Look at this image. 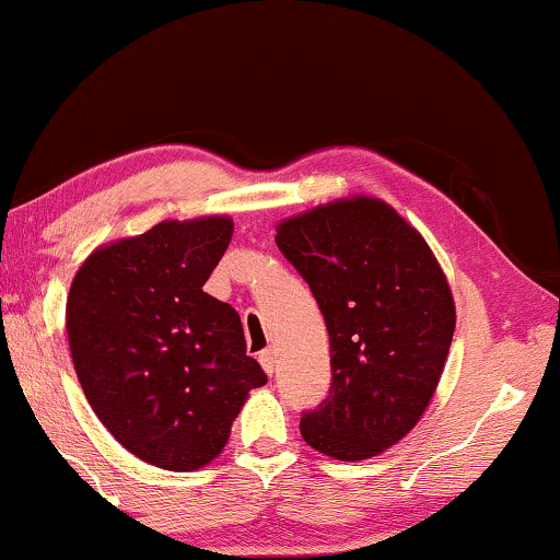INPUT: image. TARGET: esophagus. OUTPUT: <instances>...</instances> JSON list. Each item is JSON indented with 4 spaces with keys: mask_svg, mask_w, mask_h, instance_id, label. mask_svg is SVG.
<instances>
[{
    "mask_svg": "<svg viewBox=\"0 0 560 560\" xmlns=\"http://www.w3.org/2000/svg\"><path fill=\"white\" fill-rule=\"evenodd\" d=\"M260 363H262V369H265L267 376L275 374V366H278V359H275L272 348H265V351L260 353Z\"/></svg>",
    "mask_w": 560,
    "mask_h": 560,
    "instance_id": "obj_1",
    "label": "esophagus"
}]
</instances>
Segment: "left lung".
Listing matches in <instances>:
<instances>
[{
  "mask_svg": "<svg viewBox=\"0 0 560 560\" xmlns=\"http://www.w3.org/2000/svg\"><path fill=\"white\" fill-rule=\"evenodd\" d=\"M330 336V392L300 434L323 455L374 457L424 415L455 334V300L421 234L371 197L340 199L278 226Z\"/></svg>",
  "mask_w": 560,
  "mask_h": 560,
  "instance_id": "left-lung-1",
  "label": "left lung"
}]
</instances>
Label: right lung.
Here are the masks:
<instances>
[{
    "label": "right lung",
    "instance_id": "obj_1",
    "mask_svg": "<svg viewBox=\"0 0 560 560\" xmlns=\"http://www.w3.org/2000/svg\"><path fill=\"white\" fill-rule=\"evenodd\" d=\"M232 220L161 222L95 249L68 295V340L103 427L149 465L186 472L220 455L249 388L267 384L230 303L205 282Z\"/></svg>",
    "mask_w": 560,
    "mask_h": 560
}]
</instances>
